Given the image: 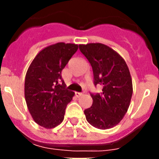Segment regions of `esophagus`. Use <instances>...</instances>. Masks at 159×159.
<instances>
[{"label": "esophagus", "instance_id": "1", "mask_svg": "<svg viewBox=\"0 0 159 159\" xmlns=\"http://www.w3.org/2000/svg\"><path fill=\"white\" fill-rule=\"evenodd\" d=\"M75 96H76V97H80L81 95H83V94L80 93V92H75Z\"/></svg>", "mask_w": 159, "mask_h": 159}]
</instances>
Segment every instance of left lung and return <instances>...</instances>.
Wrapping results in <instances>:
<instances>
[{
  "instance_id": "obj_1",
  "label": "left lung",
  "mask_w": 159,
  "mask_h": 159,
  "mask_svg": "<svg viewBox=\"0 0 159 159\" xmlns=\"http://www.w3.org/2000/svg\"><path fill=\"white\" fill-rule=\"evenodd\" d=\"M80 50L92 65L94 84L102 88L100 94H91L92 107L84 110L87 121L100 130L112 128L127 112L133 93L127 64L117 52L103 43L80 44Z\"/></svg>"
}]
</instances>
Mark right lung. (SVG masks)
Here are the masks:
<instances>
[{
    "label": "right lung",
    "mask_w": 159,
    "mask_h": 159,
    "mask_svg": "<svg viewBox=\"0 0 159 159\" xmlns=\"http://www.w3.org/2000/svg\"><path fill=\"white\" fill-rule=\"evenodd\" d=\"M77 49L75 43L49 45L36 55L28 68L25 101L33 120L44 128H54L62 123L66 107L75 95L65 88L61 71Z\"/></svg>",
    "instance_id": "add662e5"
}]
</instances>
